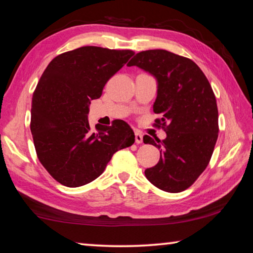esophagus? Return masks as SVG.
Masks as SVG:
<instances>
[{"label":"esophagus","instance_id":"esophagus-1","mask_svg":"<svg viewBox=\"0 0 253 253\" xmlns=\"http://www.w3.org/2000/svg\"><path fill=\"white\" fill-rule=\"evenodd\" d=\"M135 142H136V144H142L143 143V134L139 130L135 131Z\"/></svg>","mask_w":253,"mask_h":253}]
</instances>
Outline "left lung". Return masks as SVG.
Returning <instances> with one entry per match:
<instances>
[{
    "label": "left lung",
    "mask_w": 253,
    "mask_h": 253,
    "mask_svg": "<svg viewBox=\"0 0 253 253\" xmlns=\"http://www.w3.org/2000/svg\"><path fill=\"white\" fill-rule=\"evenodd\" d=\"M127 66L155 77L153 110L162 116L156 123L166 132L163 140L144 136L145 144L161 149L160 161L145 170V176L169 193L186 190L207 169L217 139L219 117L211 84L194 61L166 50L142 51Z\"/></svg>",
    "instance_id": "1"
}]
</instances>
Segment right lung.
Here are the masks:
<instances>
[{
	"label": "right lung",
	"instance_id": "right-lung-1",
	"mask_svg": "<svg viewBox=\"0 0 253 253\" xmlns=\"http://www.w3.org/2000/svg\"><path fill=\"white\" fill-rule=\"evenodd\" d=\"M131 50L81 46L59 54L42 74L32 97L31 132L37 155L55 181L78 187L100 176L135 135L127 123L90 129L89 105L134 55Z\"/></svg>",
	"mask_w": 253,
	"mask_h": 253
}]
</instances>
